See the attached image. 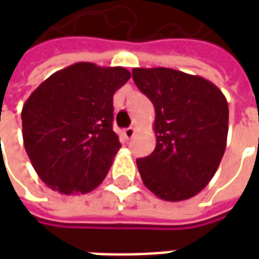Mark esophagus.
I'll list each match as a JSON object with an SVG mask.
<instances>
[{
	"label": "esophagus",
	"instance_id": "34e87169",
	"mask_svg": "<svg viewBox=\"0 0 259 259\" xmlns=\"http://www.w3.org/2000/svg\"><path fill=\"white\" fill-rule=\"evenodd\" d=\"M135 133H136L135 127H127V129L123 130V136L126 137V139H127V140H129V139H132V137L135 136Z\"/></svg>",
	"mask_w": 259,
	"mask_h": 259
}]
</instances>
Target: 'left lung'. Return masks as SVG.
I'll return each instance as SVG.
<instances>
[{
	"label": "left lung",
	"instance_id": "left-lung-1",
	"mask_svg": "<svg viewBox=\"0 0 259 259\" xmlns=\"http://www.w3.org/2000/svg\"><path fill=\"white\" fill-rule=\"evenodd\" d=\"M155 108V150L137 159L143 183L165 201L194 197L213 178L228 139L229 108L209 80L169 68H135Z\"/></svg>",
	"mask_w": 259,
	"mask_h": 259
}]
</instances>
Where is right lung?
<instances>
[{"mask_svg": "<svg viewBox=\"0 0 259 259\" xmlns=\"http://www.w3.org/2000/svg\"><path fill=\"white\" fill-rule=\"evenodd\" d=\"M127 69L77 62L51 74L22 109V135L33 168L61 194H85L105 179L120 148L113 94Z\"/></svg>", "mask_w": 259, "mask_h": 259, "instance_id": "right-lung-1", "label": "right lung"}]
</instances>
